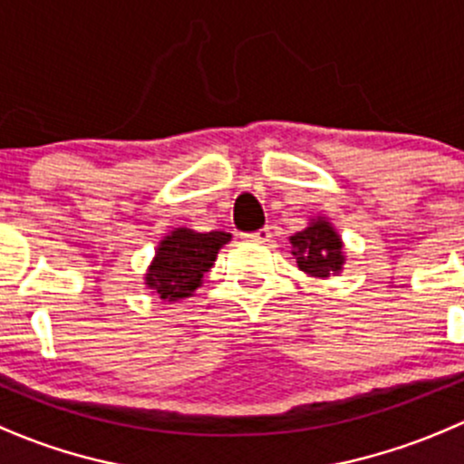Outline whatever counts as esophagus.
<instances>
[{"instance_id":"34e87169","label":"esophagus","mask_w":464,"mask_h":464,"mask_svg":"<svg viewBox=\"0 0 464 464\" xmlns=\"http://www.w3.org/2000/svg\"><path fill=\"white\" fill-rule=\"evenodd\" d=\"M270 237H272L270 227H261V230H256V232L243 234V238H247V241H256V243H267L270 241Z\"/></svg>"}]
</instances>
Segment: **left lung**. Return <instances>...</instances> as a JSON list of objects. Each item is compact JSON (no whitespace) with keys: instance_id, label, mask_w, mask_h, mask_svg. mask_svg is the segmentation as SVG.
Wrapping results in <instances>:
<instances>
[{"instance_id":"8db88e82","label":"left lung","mask_w":464,"mask_h":464,"mask_svg":"<svg viewBox=\"0 0 464 464\" xmlns=\"http://www.w3.org/2000/svg\"><path fill=\"white\" fill-rule=\"evenodd\" d=\"M290 243H293V255L299 270H304L305 275L326 279L342 272L343 261H346L342 238L324 217L313 218L305 230L290 237Z\"/></svg>"}]
</instances>
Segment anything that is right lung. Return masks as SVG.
<instances>
[{"mask_svg": "<svg viewBox=\"0 0 464 464\" xmlns=\"http://www.w3.org/2000/svg\"><path fill=\"white\" fill-rule=\"evenodd\" d=\"M232 238L227 232H194L176 227L156 247V256L145 275L147 288L162 302L192 297L203 284L205 272L217 261L218 250Z\"/></svg>", "mask_w": 464, "mask_h": 464, "instance_id": "add662e5", "label": "right lung"}]
</instances>
